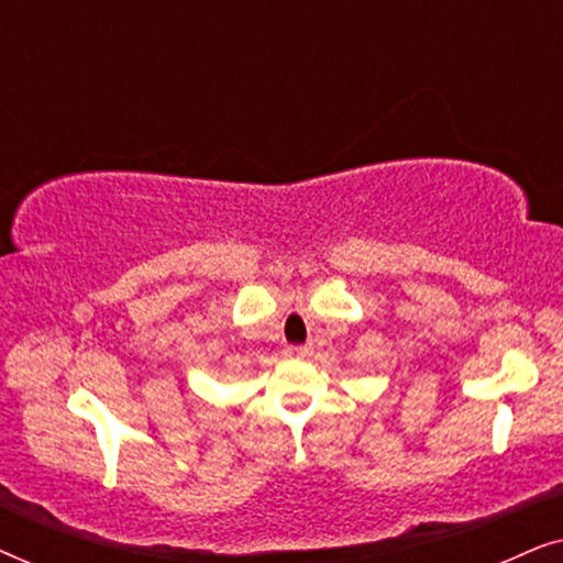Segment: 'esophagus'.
I'll return each instance as SVG.
<instances>
[{
    "label": "esophagus",
    "instance_id": "34e87169",
    "mask_svg": "<svg viewBox=\"0 0 563 563\" xmlns=\"http://www.w3.org/2000/svg\"><path fill=\"white\" fill-rule=\"evenodd\" d=\"M310 349H307V345H287V351H284V356H289V358H307L310 356Z\"/></svg>",
    "mask_w": 563,
    "mask_h": 563
}]
</instances>
